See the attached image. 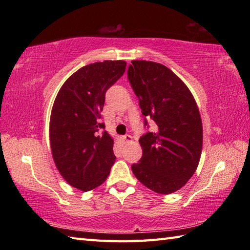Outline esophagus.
<instances>
[{"instance_id": "1", "label": "esophagus", "mask_w": 250, "mask_h": 250, "mask_svg": "<svg viewBox=\"0 0 250 250\" xmlns=\"http://www.w3.org/2000/svg\"><path fill=\"white\" fill-rule=\"evenodd\" d=\"M122 140H124L125 143H131L133 141V139H132V136L130 134H125V136H122Z\"/></svg>"}]
</instances>
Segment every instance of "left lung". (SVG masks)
<instances>
[{
  "mask_svg": "<svg viewBox=\"0 0 250 250\" xmlns=\"http://www.w3.org/2000/svg\"><path fill=\"white\" fill-rule=\"evenodd\" d=\"M131 63L128 78L142 114L157 125L155 132L141 136L143 156L132 172L148 189L173 193L187 184L200 162L203 126L198 105L185 83L166 65Z\"/></svg>",
  "mask_w": 250,
  "mask_h": 250,
  "instance_id": "left-lung-1",
  "label": "left lung"
}]
</instances>
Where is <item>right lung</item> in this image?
<instances>
[{"mask_svg": "<svg viewBox=\"0 0 250 250\" xmlns=\"http://www.w3.org/2000/svg\"><path fill=\"white\" fill-rule=\"evenodd\" d=\"M125 66L122 60L83 66L62 84L52 106V158L65 182L84 192L105 182L116 160L114 140L103 131L101 111L106 91L124 75Z\"/></svg>", "mask_w": 250, "mask_h": 250, "instance_id": "1", "label": "right lung"}]
</instances>
